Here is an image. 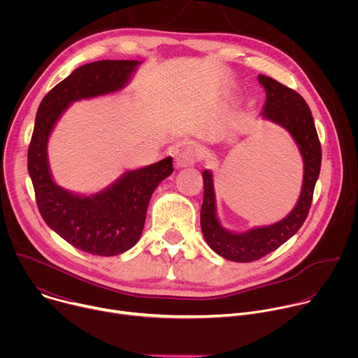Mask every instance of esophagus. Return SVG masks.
Wrapping results in <instances>:
<instances>
[{"mask_svg":"<svg viewBox=\"0 0 358 358\" xmlns=\"http://www.w3.org/2000/svg\"><path fill=\"white\" fill-rule=\"evenodd\" d=\"M199 162V151L192 145H184L178 148L176 155V166L178 169L191 167Z\"/></svg>","mask_w":358,"mask_h":358,"instance_id":"34e87169","label":"esophagus"}]
</instances>
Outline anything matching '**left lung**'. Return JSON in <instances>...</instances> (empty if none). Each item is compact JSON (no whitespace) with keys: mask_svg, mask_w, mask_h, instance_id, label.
I'll list each match as a JSON object with an SVG mask.
<instances>
[{"mask_svg":"<svg viewBox=\"0 0 358 358\" xmlns=\"http://www.w3.org/2000/svg\"><path fill=\"white\" fill-rule=\"evenodd\" d=\"M258 79L266 92L262 116L282 126L292 134L301 152L304 176L300 198L286 218L269 227L234 234L224 229L217 218L211 171H202L203 201L201 207V229L203 238L220 257L234 262L258 261L278 249L300 229L308 218L322 166V145L312 112L306 100L296 90L269 76L259 75Z\"/></svg>","mask_w":358,"mask_h":358,"instance_id":"left-lung-1","label":"left lung"}]
</instances>
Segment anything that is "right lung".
Segmentation results:
<instances>
[{"instance_id": "add662e5", "label": "right lung", "mask_w": 358, "mask_h": 358, "mask_svg": "<svg viewBox=\"0 0 358 358\" xmlns=\"http://www.w3.org/2000/svg\"><path fill=\"white\" fill-rule=\"evenodd\" d=\"M137 65V61H97L75 69L42 99L28 147V173L43 221L72 246L99 257H115L137 243L150 198L173 173V159L127 171L105 191L80 196L50 177L48 137L71 101L122 89Z\"/></svg>"}]
</instances>
